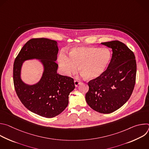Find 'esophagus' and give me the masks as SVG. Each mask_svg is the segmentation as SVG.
<instances>
[{"label":"esophagus","instance_id":"obj_1","mask_svg":"<svg viewBox=\"0 0 149 149\" xmlns=\"http://www.w3.org/2000/svg\"><path fill=\"white\" fill-rule=\"evenodd\" d=\"M80 83H81V82H80L79 81L77 80V79H75V80H74V84H75V87H77Z\"/></svg>","mask_w":149,"mask_h":149}]
</instances>
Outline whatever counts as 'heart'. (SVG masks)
I'll return each mask as SVG.
<instances>
[{
  "label": "heart",
  "instance_id": "b5f03b06",
  "mask_svg": "<svg viewBox=\"0 0 149 149\" xmlns=\"http://www.w3.org/2000/svg\"><path fill=\"white\" fill-rule=\"evenodd\" d=\"M111 58V53L107 48L94 47H75L69 53V57L61 55L59 62L66 75L75 72L77 67L88 79H95L107 69Z\"/></svg>",
  "mask_w": 149,
  "mask_h": 149
}]
</instances>
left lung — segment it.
Returning <instances> with one entry per match:
<instances>
[{"mask_svg": "<svg viewBox=\"0 0 149 149\" xmlns=\"http://www.w3.org/2000/svg\"><path fill=\"white\" fill-rule=\"evenodd\" d=\"M101 44L112 49V57L104 73L88 82L86 100L94 110L109 114L130 98L136 83L137 65L133 52L123 42L112 40Z\"/></svg>", "mask_w": 149, "mask_h": 149, "instance_id": "8db88e82", "label": "left lung"}]
</instances>
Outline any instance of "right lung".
Listing matches in <instances>:
<instances>
[{"label":"right lung","instance_id":"add662e5","mask_svg":"<svg viewBox=\"0 0 149 149\" xmlns=\"http://www.w3.org/2000/svg\"><path fill=\"white\" fill-rule=\"evenodd\" d=\"M58 52L55 40L31 39L21 49L13 63V84L18 98L27 109L46 118L54 117L66 109L70 93L75 88L73 78L57 74ZM33 58L41 59L45 72L38 83L29 86L21 80L20 70L24 60Z\"/></svg>","mask_w":149,"mask_h":149}]
</instances>
